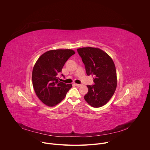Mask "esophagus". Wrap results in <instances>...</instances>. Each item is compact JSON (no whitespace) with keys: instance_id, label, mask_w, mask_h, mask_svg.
<instances>
[{"instance_id":"1","label":"esophagus","mask_w":150,"mask_h":150,"mask_svg":"<svg viewBox=\"0 0 150 150\" xmlns=\"http://www.w3.org/2000/svg\"><path fill=\"white\" fill-rule=\"evenodd\" d=\"M74 85L77 87H80L81 86V84H74Z\"/></svg>"}]
</instances>
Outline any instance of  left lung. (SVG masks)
Segmentation results:
<instances>
[{
  "label": "left lung",
  "mask_w": 150,
  "mask_h": 150,
  "mask_svg": "<svg viewBox=\"0 0 150 150\" xmlns=\"http://www.w3.org/2000/svg\"><path fill=\"white\" fill-rule=\"evenodd\" d=\"M85 65L88 76L94 77V85L87 86L88 91L84 99L91 106L99 108L112 98L117 86L116 67L112 58L99 48L86 47L77 49Z\"/></svg>",
  "instance_id": "8db88e82"
}]
</instances>
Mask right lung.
<instances>
[{
    "label": "right lung",
    "instance_id": "add662e5",
    "mask_svg": "<svg viewBox=\"0 0 150 150\" xmlns=\"http://www.w3.org/2000/svg\"><path fill=\"white\" fill-rule=\"evenodd\" d=\"M74 53L71 50H49L39 57L34 66L32 80L34 91L38 98L48 106L60 102L72 87L71 84L60 82L58 75L66 62Z\"/></svg>",
    "mask_w": 150,
    "mask_h": 150
}]
</instances>
